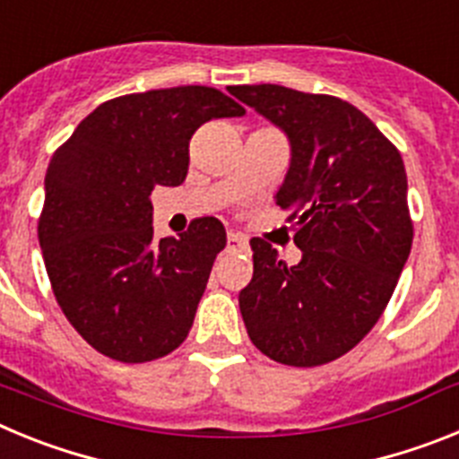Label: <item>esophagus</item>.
<instances>
[{
  "mask_svg": "<svg viewBox=\"0 0 459 459\" xmlns=\"http://www.w3.org/2000/svg\"><path fill=\"white\" fill-rule=\"evenodd\" d=\"M246 248H248V238L243 237V234H227V250H230V253H243Z\"/></svg>",
  "mask_w": 459,
  "mask_h": 459,
  "instance_id": "34e87169",
  "label": "esophagus"
}]
</instances>
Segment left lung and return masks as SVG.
I'll use <instances>...</instances> for the list:
<instances>
[{
	"label": "left lung",
	"mask_w": 459,
	"mask_h": 459,
	"mask_svg": "<svg viewBox=\"0 0 459 459\" xmlns=\"http://www.w3.org/2000/svg\"><path fill=\"white\" fill-rule=\"evenodd\" d=\"M290 140L275 202L296 218L301 262L253 238V280L238 294L253 344L294 368L340 359L370 333L411 250L403 156L360 109L280 84L230 89Z\"/></svg>",
	"instance_id": "left-lung-1"
}]
</instances>
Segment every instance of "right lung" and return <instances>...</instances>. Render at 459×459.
I'll use <instances>...</instances> for the list:
<instances>
[{"mask_svg":"<svg viewBox=\"0 0 459 459\" xmlns=\"http://www.w3.org/2000/svg\"><path fill=\"white\" fill-rule=\"evenodd\" d=\"M243 115L197 84L128 93L99 105L55 152L39 243L56 303L96 351L147 363L186 340L225 227L200 218L179 238H156L149 195L184 184L202 124Z\"/></svg>","mask_w":459,"mask_h":459,"instance_id":"1","label":"right lung"}]
</instances>
